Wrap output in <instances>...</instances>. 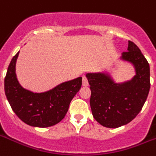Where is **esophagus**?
<instances>
[{
	"label": "esophagus",
	"instance_id": "1",
	"mask_svg": "<svg viewBox=\"0 0 156 156\" xmlns=\"http://www.w3.org/2000/svg\"><path fill=\"white\" fill-rule=\"evenodd\" d=\"M88 85V80H87V78L83 76V86H87Z\"/></svg>",
	"mask_w": 156,
	"mask_h": 156
}]
</instances>
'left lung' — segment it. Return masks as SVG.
Wrapping results in <instances>:
<instances>
[{
    "instance_id": "8db88e82",
    "label": "left lung",
    "mask_w": 156,
    "mask_h": 156,
    "mask_svg": "<svg viewBox=\"0 0 156 156\" xmlns=\"http://www.w3.org/2000/svg\"><path fill=\"white\" fill-rule=\"evenodd\" d=\"M121 59L133 64L136 75L131 80L116 83L106 73H87L90 84V106L101 125L116 128L135 119L142 109L150 90V66L140 49L128 41Z\"/></svg>"
}]
</instances>
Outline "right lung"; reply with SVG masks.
<instances>
[{
    "label": "right lung",
    "instance_id": "add662e5",
    "mask_svg": "<svg viewBox=\"0 0 156 156\" xmlns=\"http://www.w3.org/2000/svg\"><path fill=\"white\" fill-rule=\"evenodd\" d=\"M19 52L12 57L5 78V92L15 114L28 125L53 126L64 118L71 100L79 92L82 77L64 82L45 92L35 93L21 87L16 75Z\"/></svg>",
    "mask_w": 156,
    "mask_h": 156
}]
</instances>
